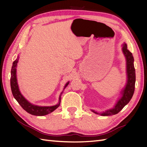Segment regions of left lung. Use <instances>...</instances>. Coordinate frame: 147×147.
<instances>
[{"label": "left lung", "instance_id": "1", "mask_svg": "<svg viewBox=\"0 0 147 147\" xmlns=\"http://www.w3.org/2000/svg\"><path fill=\"white\" fill-rule=\"evenodd\" d=\"M122 51L126 57V61H127V82L125 88L121 91L122 96L120 98H119L115 107L110 110L105 111L101 113H99L94 110H91L95 114H98L101 116H111L117 114L124 108L125 105L129 103L134 95L136 81L135 69L134 64V58L132 55V53L128 49L127 44L125 43L123 45Z\"/></svg>", "mask_w": 147, "mask_h": 147}]
</instances>
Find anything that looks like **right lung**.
<instances>
[{
  "instance_id": "add662e5",
  "label": "right lung",
  "mask_w": 147,
  "mask_h": 147,
  "mask_svg": "<svg viewBox=\"0 0 147 147\" xmlns=\"http://www.w3.org/2000/svg\"><path fill=\"white\" fill-rule=\"evenodd\" d=\"M19 57L13 61L11 69V87L12 93L13 97L18 102L19 104L21 106L22 108L26 111L29 114L35 116H44L49 113H52L53 111L56 110V108L59 107L61 103V95L59 98V103L58 104L51 106V107H39V106L34 105L32 103H29L26 99L24 97L19 89L18 81H17V76H16V67L17 64L18 63ZM69 82H67L64 86V89L67 86ZM63 93V92H62ZM61 93V94H62Z\"/></svg>"
}]
</instances>
